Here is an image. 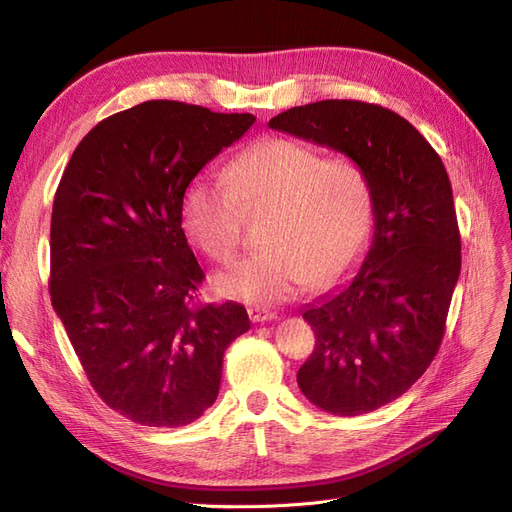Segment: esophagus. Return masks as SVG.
<instances>
[{"instance_id":"1","label":"esophagus","mask_w":512,"mask_h":512,"mask_svg":"<svg viewBox=\"0 0 512 512\" xmlns=\"http://www.w3.org/2000/svg\"><path fill=\"white\" fill-rule=\"evenodd\" d=\"M247 314H250V320H252V322H267V320L277 318V316H275V312H271V309H267V307H258V305H254V307L247 309Z\"/></svg>"}]
</instances>
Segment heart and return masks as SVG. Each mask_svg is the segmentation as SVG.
Listing matches in <instances>:
<instances>
[{
    "instance_id": "1",
    "label": "heart",
    "mask_w": 512,
    "mask_h": 512,
    "mask_svg": "<svg viewBox=\"0 0 512 512\" xmlns=\"http://www.w3.org/2000/svg\"><path fill=\"white\" fill-rule=\"evenodd\" d=\"M269 211L267 247L213 280L224 297L277 303L307 286L339 280L371 239L374 188L361 162L329 156L294 138H267L224 168V181L194 179L181 220L209 258L230 262L243 239V213Z\"/></svg>"
}]
</instances>
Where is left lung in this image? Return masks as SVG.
I'll use <instances>...</instances> for the list:
<instances>
[{
    "label": "left lung",
    "mask_w": 512,
    "mask_h": 512,
    "mask_svg": "<svg viewBox=\"0 0 512 512\" xmlns=\"http://www.w3.org/2000/svg\"><path fill=\"white\" fill-rule=\"evenodd\" d=\"M361 162L374 188V237L363 265L307 305L316 346L301 393L337 416L391 404L438 354L461 271V237L446 168L423 134L359 100L294 106L269 121Z\"/></svg>",
    "instance_id": "obj_1"
}]
</instances>
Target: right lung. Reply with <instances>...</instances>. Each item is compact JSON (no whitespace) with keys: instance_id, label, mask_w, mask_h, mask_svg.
<instances>
[{"instance_id":"add662e5","label":"right lung","mask_w":512,"mask_h":512,"mask_svg":"<svg viewBox=\"0 0 512 512\" xmlns=\"http://www.w3.org/2000/svg\"><path fill=\"white\" fill-rule=\"evenodd\" d=\"M250 113L149 100L102 119L61 175L51 303L108 408L183 427L213 406L224 350L250 329L239 303L203 305L181 228L190 181L252 128Z\"/></svg>"}]
</instances>
